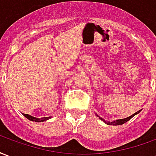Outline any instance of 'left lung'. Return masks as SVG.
<instances>
[{
    "label": "left lung",
    "mask_w": 156,
    "mask_h": 156,
    "mask_svg": "<svg viewBox=\"0 0 156 156\" xmlns=\"http://www.w3.org/2000/svg\"><path fill=\"white\" fill-rule=\"evenodd\" d=\"M140 111H141V109H140V110H139V111L136 112V113H134V115H130V116H129V117L124 118V119H116V120H113V121L105 120V119H103V118H101L100 116H98L97 114H96V115L98 116V119H100L102 121H104L105 124H107L108 125H119V124H124V123H126L127 121H129V119H131L132 118L134 117V115H138V114H139V113H140Z\"/></svg>",
    "instance_id": "1"
}]
</instances>
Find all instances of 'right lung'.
<instances>
[{
  "label": "right lung",
  "mask_w": 156,
  "mask_h": 156,
  "mask_svg": "<svg viewBox=\"0 0 156 156\" xmlns=\"http://www.w3.org/2000/svg\"><path fill=\"white\" fill-rule=\"evenodd\" d=\"M23 115H24L27 119H28L29 120L34 121V122H43V121L48 120V119H51V117H43V118H41V119H39V118L33 117V116H32V115H27V114H23Z\"/></svg>",
  "instance_id": "1"
}]
</instances>
